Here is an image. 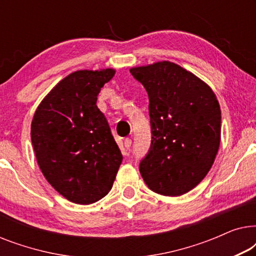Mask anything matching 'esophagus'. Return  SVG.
Wrapping results in <instances>:
<instances>
[{
    "label": "esophagus",
    "mask_w": 256,
    "mask_h": 256,
    "mask_svg": "<svg viewBox=\"0 0 256 256\" xmlns=\"http://www.w3.org/2000/svg\"><path fill=\"white\" fill-rule=\"evenodd\" d=\"M124 144L126 149H129V148H130V146H132V140L130 138H126L124 141Z\"/></svg>",
    "instance_id": "obj_1"
}]
</instances>
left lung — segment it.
<instances>
[{"label":"left lung","instance_id":"left-lung-1","mask_svg":"<svg viewBox=\"0 0 256 256\" xmlns=\"http://www.w3.org/2000/svg\"><path fill=\"white\" fill-rule=\"evenodd\" d=\"M149 96L152 144L140 163L150 190L177 197L204 180L220 144L222 110L216 94L171 62L130 68Z\"/></svg>","mask_w":256,"mask_h":256}]
</instances>
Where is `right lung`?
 I'll return each mask as SVG.
<instances>
[{"instance_id": "right-lung-1", "label": "right lung", "mask_w": 256, "mask_h": 256, "mask_svg": "<svg viewBox=\"0 0 256 256\" xmlns=\"http://www.w3.org/2000/svg\"><path fill=\"white\" fill-rule=\"evenodd\" d=\"M115 70H82L60 80L31 122V142L46 180L62 197L88 205L113 186L122 154L96 106Z\"/></svg>"}]
</instances>
